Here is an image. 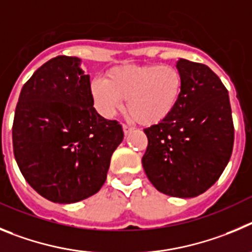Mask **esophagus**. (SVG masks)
Returning <instances> with one entry per match:
<instances>
[{"instance_id": "obj_1", "label": "esophagus", "mask_w": 252, "mask_h": 252, "mask_svg": "<svg viewBox=\"0 0 252 252\" xmlns=\"http://www.w3.org/2000/svg\"><path fill=\"white\" fill-rule=\"evenodd\" d=\"M133 126H126V124H123V131H124V134L126 135H128L129 133H131V130H133Z\"/></svg>"}]
</instances>
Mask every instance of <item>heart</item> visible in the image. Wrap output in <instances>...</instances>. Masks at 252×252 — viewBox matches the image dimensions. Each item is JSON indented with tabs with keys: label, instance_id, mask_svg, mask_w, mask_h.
Masks as SVG:
<instances>
[{
	"label": "heart",
	"instance_id": "heart-1",
	"mask_svg": "<svg viewBox=\"0 0 252 252\" xmlns=\"http://www.w3.org/2000/svg\"><path fill=\"white\" fill-rule=\"evenodd\" d=\"M183 90L182 74L171 65H122L105 78L90 83V95L99 113L112 118L126 100L130 117L143 126L164 122L176 109Z\"/></svg>",
	"mask_w": 252,
	"mask_h": 252
}]
</instances>
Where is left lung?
<instances>
[{"label":"left lung","mask_w":252,"mask_h":252,"mask_svg":"<svg viewBox=\"0 0 252 252\" xmlns=\"http://www.w3.org/2000/svg\"><path fill=\"white\" fill-rule=\"evenodd\" d=\"M183 78L181 99L164 122L144 129L148 147L142 164L158 191L191 198L222 174L233 147L228 92L208 66L177 61Z\"/></svg>","instance_id":"1"}]
</instances>
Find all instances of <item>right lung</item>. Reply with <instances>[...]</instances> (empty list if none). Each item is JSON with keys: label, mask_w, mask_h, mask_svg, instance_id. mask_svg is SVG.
Returning a JSON list of instances; mask_svg holds the SVG:
<instances>
[{"label": "right lung", "mask_w": 252, "mask_h": 252, "mask_svg": "<svg viewBox=\"0 0 252 252\" xmlns=\"http://www.w3.org/2000/svg\"><path fill=\"white\" fill-rule=\"evenodd\" d=\"M75 56H56L22 87L12 126L13 153L27 183L55 203L93 196L106 180L122 126L95 110L90 76Z\"/></svg>", "instance_id": "obj_1"}]
</instances>
